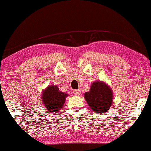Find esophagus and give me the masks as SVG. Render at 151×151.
<instances>
[{
	"instance_id": "obj_1",
	"label": "esophagus",
	"mask_w": 151,
	"mask_h": 151,
	"mask_svg": "<svg viewBox=\"0 0 151 151\" xmlns=\"http://www.w3.org/2000/svg\"><path fill=\"white\" fill-rule=\"evenodd\" d=\"M74 94L76 95H81V90L78 89V90H74L73 91Z\"/></svg>"
}]
</instances>
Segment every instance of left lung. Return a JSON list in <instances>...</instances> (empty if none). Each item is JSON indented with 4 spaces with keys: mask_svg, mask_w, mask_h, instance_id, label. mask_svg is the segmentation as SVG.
<instances>
[{
    "mask_svg": "<svg viewBox=\"0 0 151 151\" xmlns=\"http://www.w3.org/2000/svg\"><path fill=\"white\" fill-rule=\"evenodd\" d=\"M88 106L96 113L107 111L113 102V93L109 86L102 81L93 82L88 92L84 93Z\"/></svg>",
    "mask_w": 151,
    "mask_h": 151,
    "instance_id": "8db88e82",
    "label": "left lung"
}]
</instances>
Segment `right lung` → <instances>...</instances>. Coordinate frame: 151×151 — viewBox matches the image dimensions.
<instances>
[{
  "label": "right lung",
  "instance_id": "1",
  "mask_svg": "<svg viewBox=\"0 0 151 151\" xmlns=\"http://www.w3.org/2000/svg\"><path fill=\"white\" fill-rule=\"evenodd\" d=\"M68 95L59 91L57 86H49L42 91V100L45 106L50 113L56 114L64 105Z\"/></svg>",
  "mask_w": 151,
  "mask_h": 151
}]
</instances>
